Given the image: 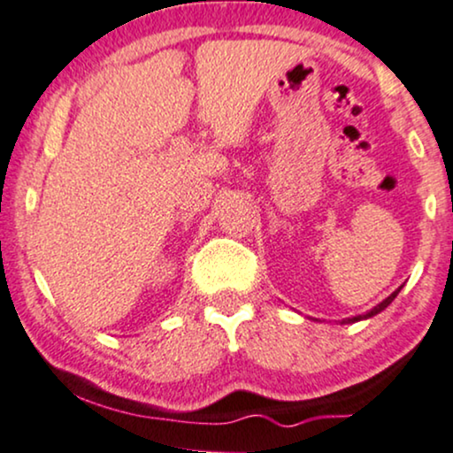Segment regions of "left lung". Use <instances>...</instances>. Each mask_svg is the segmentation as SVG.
<instances>
[{"label":"left lung","instance_id":"1","mask_svg":"<svg viewBox=\"0 0 453 453\" xmlns=\"http://www.w3.org/2000/svg\"><path fill=\"white\" fill-rule=\"evenodd\" d=\"M398 292H401V288H398L396 292H392V295H390V296H388V299H386V301H381V303H380V305H377V307H373V310H371L369 313H366V316H358V318H352V320H348V322H358V320H363V318H371V316H375V313H380L381 310H386V307H388V305H390V303L396 299V295H398Z\"/></svg>","mask_w":453,"mask_h":453}]
</instances>
